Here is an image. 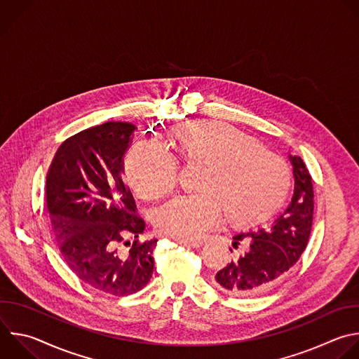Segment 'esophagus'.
<instances>
[{
    "label": "esophagus",
    "mask_w": 359,
    "mask_h": 359,
    "mask_svg": "<svg viewBox=\"0 0 359 359\" xmlns=\"http://www.w3.org/2000/svg\"><path fill=\"white\" fill-rule=\"evenodd\" d=\"M177 244H180L183 247H189V248H200L203 245V243H200V241H183V240H177Z\"/></svg>",
    "instance_id": "obj_1"
}]
</instances>
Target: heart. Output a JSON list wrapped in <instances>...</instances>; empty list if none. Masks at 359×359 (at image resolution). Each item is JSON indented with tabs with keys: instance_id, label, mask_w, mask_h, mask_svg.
<instances>
[{
	"instance_id": "heart-1",
	"label": "heart",
	"mask_w": 359,
	"mask_h": 359,
	"mask_svg": "<svg viewBox=\"0 0 359 359\" xmlns=\"http://www.w3.org/2000/svg\"><path fill=\"white\" fill-rule=\"evenodd\" d=\"M170 147L184 163H201L198 194L177 196L154 212L156 229L176 240H197L221 215L231 225H247L272 214L286 198L290 172L247 134L212 121L173 130ZM135 193L147 200L169 193L177 166L172 155L151 141L131 148L124 163Z\"/></svg>"
}]
</instances>
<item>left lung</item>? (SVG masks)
<instances>
[{"label": "left lung", "mask_w": 359, "mask_h": 359, "mask_svg": "<svg viewBox=\"0 0 359 359\" xmlns=\"http://www.w3.org/2000/svg\"><path fill=\"white\" fill-rule=\"evenodd\" d=\"M294 191L287 207L266 226L232 236V247L248 241L244 252L214 276V285L236 297H255L275 287L307 247L313 224L311 176L300 156L289 154ZM232 252V250H231Z\"/></svg>", "instance_id": "1"}]
</instances>
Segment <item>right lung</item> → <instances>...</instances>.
Here are the masks:
<instances>
[{
	"label": "right lung",
	"instance_id": "1",
	"mask_svg": "<svg viewBox=\"0 0 359 359\" xmlns=\"http://www.w3.org/2000/svg\"><path fill=\"white\" fill-rule=\"evenodd\" d=\"M137 127L105 123L65 141L49 168L46 203L57 248L79 279L114 296L144 289L158 240L141 241L145 221L123 182ZM133 236L134 242H127Z\"/></svg>",
	"mask_w": 359,
	"mask_h": 359
}]
</instances>
